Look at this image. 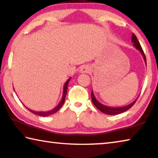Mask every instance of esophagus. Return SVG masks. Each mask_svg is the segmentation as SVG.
Masks as SVG:
<instances>
[{"instance_id":"1","label":"esophagus","mask_w":158,"mask_h":158,"mask_svg":"<svg viewBox=\"0 0 158 158\" xmlns=\"http://www.w3.org/2000/svg\"><path fill=\"white\" fill-rule=\"evenodd\" d=\"M90 71V69H89V67L88 65H84L81 66V69H80V72L81 73H89Z\"/></svg>"}]
</instances>
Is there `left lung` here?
<instances>
[{
	"mask_svg": "<svg viewBox=\"0 0 158 158\" xmlns=\"http://www.w3.org/2000/svg\"><path fill=\"white\" fill-rule=\"evenodd\" d=\"M131 41H132V43L133 44V46H134V47L136 48L140 53H141L143 56L145 64H146V58H145L143 50L141 46H140L139 42H138L136 36H135L133 33L132 35ZM91 98H92V101H93V103L94 104V105L95 106L99 111H101L102 112L106 114H109V115H115V114H118L124 112V111H127L128 110H129L131 107H132V106L135 103V102H136V100H137V99H136L135 100L133 101L132 103H131L130 104H128V105H127V106H122V107H110V106H105L102 104L99 103V102L96 99L93 91H92V93H91Z\"/></svg>",
	"mask_w": 158,
	"mask_h": 158,
	"instance_id": "8db88e82",
	"label": "left lung"
}]
</instances>
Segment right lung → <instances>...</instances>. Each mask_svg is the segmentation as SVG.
I'll list each match as a JSON object with an SVG mask.
<instances>
[{
    "label": "right lung",
    "instance_id": "1",
    "mask_svg": "<svg viewBox=\"0 0 158 158\" xmlns=\"http://www.w3.org/2000/svg\"><path fill=\"white\" fill-rule=\"evenodd\" d=\"M71 80V77H70L69 79H68V81L65 82V83L64 85V91H63V97H62V99L61 101L60 102L59 104H58L57 106H56L54 109H53L52 110H50V111H32L30 110V109H28L27 106L25 107L27 109V110L31 111V113L35 114L36 115H38V116H49L51 114H54L58 110H59V109L61 107L63 104H64V102H65V96H66V93H67V89H68V85H69V81Z\"/></svg>",
    "mask_w": 158,
    "mask_h": 158
}]
</instances>
